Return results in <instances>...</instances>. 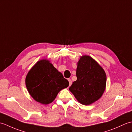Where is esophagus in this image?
I'll use <instances>...</instances> for the list:
<instances>
[{
  "mask_svg": "<svg viewBox=\"0 0 132 132\" xmlns=\"http://www.w3.org/2000/svg\"><path fill=\"white\" fill-rule=\"evenodd\" d=\"M68 81L69 82V86H70L71 85V83H72V80L70 79H68Z\"/></svg>",
  "mask_w": 132,
  "mask_h": 132,
  "instance_id": "obj_1",
  "label": "esophagus"
}]
</instances>
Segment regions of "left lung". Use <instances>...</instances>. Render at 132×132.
I'll return each mask as SVG.
<instances>
[{
	"label": "left lung",
	"instance_id": "8db88e82",
	"mask_svg": "<svg viewBox=\"0 0 132 132\" xmlns=\"http://www.w3.org/2000/svg\"><path fill=\"white\" fill-rule=\"evenodd\" d=\"M77 79L69 90L82 104L87 105L102 97L106 87V77L104 69L89 55H83L78 62Z\"/></svg>",
	"mask_w": 132,
	"mask_h": 132
}]
</instances>
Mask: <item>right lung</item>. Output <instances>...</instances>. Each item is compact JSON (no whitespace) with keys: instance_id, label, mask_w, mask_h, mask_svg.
<instances>
[{"instance_id":"obj_1","label":"right lung","mask_w":132,"mask_h":132,"mask_svg":"<svg viewBox=\"0 0 132 132\" xmlns=\"http://www.w3.org/2000/svg\"><path fill=\"white\" fill-rule=\"evenodd\" d=\"M28 91L36 102L48 104L61 89L69 85L68 80L49 60L38 61L29 71L26 78Z\"/></svg>"}]
</instances>
